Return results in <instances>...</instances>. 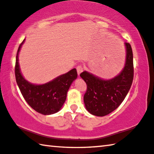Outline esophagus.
I'll use <instances>...</instances> for the list:
<instances>
[{
	"label": "esophagus",
	"mask_w": 154,
	"mask_h": 154,
	"mask_svg": "<svg viewBox=\"0 0 154 154\" xmlns=\"http://www.w3.org/2000/svg\"><path fill=\"white\" fill-rule=\"evenodd\" d=\"M77 74L78 75H80V74L83 72V67L82 66H77Z\"/></svg>",
	"instance_id": "esophagus-1"
}]
</instances>
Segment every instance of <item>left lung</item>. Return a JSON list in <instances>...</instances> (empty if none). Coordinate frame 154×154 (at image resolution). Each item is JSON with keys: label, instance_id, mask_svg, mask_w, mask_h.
<instances>
[{"label": "left lung", "instance_id": "8db88e82", "mask_svg": "<svg viewBox=\"0 0 154 154\" xmlns=\"http://www.w3.org/2000/svg\"><path fill=\"white\" fill-rule=\"evenodd\" d=\"M124 46L125 64L116 77L104 79L85 71L80 75L87 84V91L83 96L85 109L94 116L103 117L116 110L130 89L134 76L133 54L128 43H124Z\"/></svg>", "mask_w": 154, "mask_h": 154}]
</instances>
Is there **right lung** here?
I'll return each mask as SVG.
<instances>
[{
  "label": "right lung",
  "instance_id": "1",
  "mask_svg": "<svg viewBox=\"0 0 154 154\" xmlns=\"http://www.w3.org/2000/svg\"><path fill=\"white\" fill-rule=\"evenodd\" d=\"M24 41L25 39L19 46L16 56L15 74L17 84L25 100L34 110L45 116L56 113L62 109L66 100L68 90L77 79V70L72 69L44 84L30 83L21 72L18 58Z\"/></svg>",
  "mask_w": 154,
  "mask_h": 154
}]
</instances>
